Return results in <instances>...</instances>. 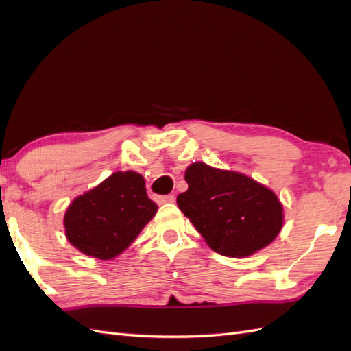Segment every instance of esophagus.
Here are the masks:
<instances>
[{"instance_id":"34e87169","label":"esophagus","mask_w":351,"mask_h":351,"mask_svg":"<svg viewBox=\"0 0 351 351\" xmlns=\"http://www.w3.org/2000/svg\"><path fill=\"white\" fill-rule=\"evenodd\" d=\"M154 200L156 204H171L175 202V195H166V196L154 195Z\"/></svg>"}]
</instances>
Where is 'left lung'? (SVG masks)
Masks as SVG:
<instances>
[{
  "label": "left lung",
  "mask_w": 351,
  "mask_h": 351,
  "mask_svg": "<svg viewBox=\"0 0 351 351\" xmlns=\"http://www.w3.org/2000/svg\"><path fill=\"white\" fill-rule=\"evenodd\" d=\"M185 181L189 190L178 196V206L220 255L249 256L280 232L279 199L249 176L195 162Z\"/></svg>",
  "instance_id": "1"
}]
</instances>
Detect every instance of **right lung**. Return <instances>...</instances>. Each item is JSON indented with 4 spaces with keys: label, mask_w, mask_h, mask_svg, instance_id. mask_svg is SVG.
Segmentation results:
<instances>
[{
    "label": "right lung",
    "mask_w": 351,
    "mask_h": 351,
    "mask_svg": "<svg viewBox=\"0 0 351 351\" xmlns=\"http://www.w3.org/2000/svg\"><path fill=\"white\" fill-rule=\"evenodd\" d=\"M155 213L143 176L116 171L69 205L64 214L66 237L86 255L111 259L136 240Z\"/></svg>",
    "instance_id": "1"
}]
</instances>
